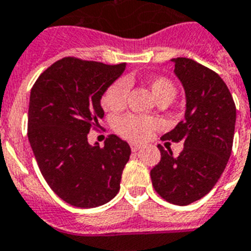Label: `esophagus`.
Instances as JSON below:
<instances>
[{
  "label": "esophagus",
  "mask_w": 251,
  "mask_h": 251,
  "mask_svg": "<svg viewBox=\"0 0 251 251\" xmlns=\"http://www.w3.org/2000/svg\"><path fill=\"white\" fill-rule=\"evenodd\" d=\"M131 149L132 151H137V150L141 149V145H138V144H131Z\"/></svg>",
  "instance_id": "esophagus-1"
}]
</instances>
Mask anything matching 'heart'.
Wrapping results in <instances>:
<instances>
[{"mask_svg": "<svg viewBox=\"0 0 251 251\" xmlns=\"http://www.w3.org/2000/svg\"><path fill=\"white\" fill-rule=\"evenodd\" d=\"M150 89L153 92L154 98L158 103L163 101L172 102L177 94V88L175 83L168 77L158 76L149 81ZM129 84L128 80L118 79L106 88L101 98L102 106L110 111H119L127 103ZM113 127L118 135L127 138L129 141L140 142L149 138L151 132L159 127V120L153 116L135 115V114H124L114 119Z\"/></svg>", "mask_w": 251, "mask_h": 251, "instance_id": "obj_1", "label": "heart"}]
</instances>
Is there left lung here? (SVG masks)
<instances>
[{
	"label": "left lung",
	"instance_id": "obj_1",
	"mask_svg": "<svg viewBox=\"0 0 251 251\" xmlns=\"http://www.w3.org/2000/svg\"><path fill=\"white\" fill-rule=\"evenodd\" d=\"M175 74L186 94L185 119L162 140L184 144L177 157L160 151L150 171L155 192L170 203L186 206L215 186L233 145L236 105L229 89L215 71L189 58H177Z\"/></svg>",
	"mask_w": 251,
	"mask_h": 251
}]
</instances>
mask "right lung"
<instances>
[{"label": "right lung", "mask_w": 251, "mask_h": 251, "mask_svg": "<svg viewBox=\"0 0 251 251\" xmlns=\"http://www.w3.org/2000/svg\"><path fill=\"white\" fill-rule=\"evenodd\" d=\"M126 69L65 57L33 84L28 109V140L48 185L76 207L101 206L120 189L131 148L115 135L105 146L88 144L103 118L101 97Z\"/></svg>", "instance_id": "add662e5"}]
</instances>
